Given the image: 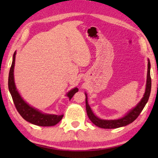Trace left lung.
Returning a JSON list of instances; mask_svg holds the SVG:
<instances>
[{"label": "left lung", "instance_id": "8db88e82", "mask_svg": "<svg viewBox=\"0 0 158 158\" xmlns=\"http://www.w3.org/2000/svg\"><path fill=\"white\" fill-rule=\"evenodd\" d=\"M150 69H151V63H150V60H148V72H147L146 86L143 97L135 108H133L132 110H130L124 117L121 118L116 120H103L95 116L94 114L93 113L90 107L89 103H88L87 95L86 93H85V109H86L87 115L93 123L95 124L96 126L101 128H105V129H113V128H118L120 127L125 126V125L132 123L135 119H137V118L139 116L141 111L143 110L146 104L147 103V102H148L150 94H151V74H150Z\"/></svg>", "mask_w": 158, "mask_h": 158}]
</instances>
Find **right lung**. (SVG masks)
Here are the masks:
<instances>
[{
	"label": "right lung",
	"instance_id": "right-lung-1",
	"mask_svg": "<svg viewBox=\"0 0 158 158\" xmlns=\"http://www.w3.org/2000/svg\"><path fill=\"white\" fill-rule=\"evenodd\" d=\"M15 55L16 52L13 55V60L12 63L11 68L10 69L9 77H8V88L12 95L13 102L17 109V111L19 114L25 119L26 121L31 123L32 124L38 125V126H53L59 123L63 118V115L58 116L54 114H43L37 109L32 107L28 105L26 102L21 97L19 93L17 91V88L15 86V79H14V68L15 63ZM79 89L77 88L72 89L70 91L67 93V96L69 98V100H71L73 95L77 92H78Z\"/></svg>",
	"mask_w": 158,
	"mask_h": 158
}]
</instances>
